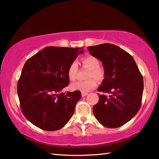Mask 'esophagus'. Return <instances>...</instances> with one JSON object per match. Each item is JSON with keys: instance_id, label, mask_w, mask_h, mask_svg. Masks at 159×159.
Returning <instances> with one entry per match:
<instances>
[{"instance_id": "1", "label": "esophagus", "mask_w": 159, "mask_h": 159, "mask_svg": "<svg viewBox=\"0 0 159 159\" xmlns=\"http://www.w3.org/2000/svg\"><path fill=\"white\" fill-rule=\"evenodd\" d=\"M87 95H88V93H81V95H82L83 98V97H85Z\"/></svg>"}]
</instances>
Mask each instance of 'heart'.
Returning a JSON list of instances; mask_svg holds the SVG:
<instances>
[{
  "instance_id": "heart-1",
  "label": "heart",
  "mask_w": 159,
  "mask_h": 159,
  "mask_svg": "<svg viewBox=\"0 0 159 159\" xmlns=\"http://www.w3.org/2000/svg\"><path fill=\"white\" fill-rule=\"evenodd\" d=\"M83 66L90 69L88 74V78L90 79L86 80H79L71 83L70 88L72 90H78L82 93L89 92L97 86V80H102L104 79L105 72L102 67L99 66V62L98 59L93 56H86L82 59ZM78 73V64L76 61H73L70 64L67 69V76L70 80H74L76 79Z\"/></svg>"
}]
</instances>
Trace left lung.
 Returning a JSON list of instances; mask_svg holds the SVG:
<instances>
[{"instance_id": "obj_1", "label": "left lung", "mask_w": 159, "mask_h": 159, "mask_svg": "<svg viewBox=\"0 0 159 159\" xmlns=\"http://www.w3.org/2000/svg\"><path fill=\"white\" fill-rule=\"evenodd\" d=\"M104 67V79L98 91L109 93L99 95L93 113L104 127L118 128L130 120L141 106L144 90L143 78L133 57L122 48L111 43L87 48Z\"/></svg>"}]
</instances>
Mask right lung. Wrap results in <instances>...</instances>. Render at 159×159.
<instances>
[{
    "mask_svg": "<svg viewBox=\"0 0 159 159\" xmlns=\"http://www.w3.org/2000/svg\"><path fill=\"white\" fill-rule=\"evenodd\" d=\"M80 53L83 48L49 46L26 61L17 94L24 116L36 127L57 130L71 119L81 93L61 91L69 83V66Z\"/></svg>",
    "mask_w": 159,
    "mask_h": 159,
    "instance_id": "obj_1",
    "label": "right lung"
}]
</instances>
